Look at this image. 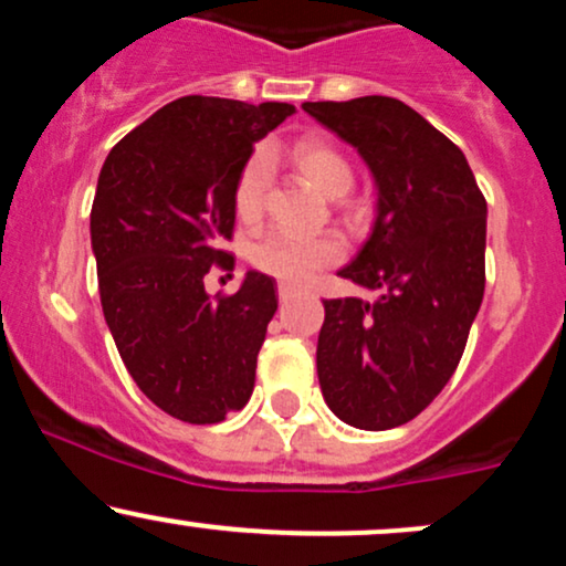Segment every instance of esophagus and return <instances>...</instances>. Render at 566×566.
<instances>
[{
    "label": "esophagus",
    "mask_w": 566,
    "mask_h": 566,
    "mask_svg": "<svg viewBox=\"0 0 566 566\" xmlns=\"http://www.w3.org/2000/svg\"><path fill=\"white\" fill-rule=\"evenodd\" d=\"M276 292H279V301L282 303H287V301H292V297H295V287H292V284H279L276 287Z\"/></svg>",
    "instance_id": "34e87169"
}]
</instances>
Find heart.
Here are the masks:
<instances>
[{
    "instance_id": "1",
    "label": "heart",
    "mask_w": 566,
    "mask_h": 566,
    "mask_svg": "<svg viewBox=\"0 0 566 566\" xmlns=\"http://www.w3.org/2000/svg\"><path fill=\"white\" fill-rule=\"evenodd\" d=\"M292 161L305 178L327 197H343L354 186V167L335 146L319 138H303L292 146ZM271 170H274V151H255L239 170L233 184V207L239 218H261L269 193ZM343 258V242L335 233L319 237H301L284 229L265 231L250 247V263L263 274L282 279V282L303 284L322 269Z\"/></svg>"
}]
</instances>
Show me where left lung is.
<instances>
[{
  "instance_id": "1",
  "label": "left lung",
  "mask_w": 566,
  "mask_h": 566,
  "mask_svg": "<svg viewBox=\"0 0 566 566\" xmlns=\"http://www.w3.org/2000/svg\"><path fill=\"white\" fill-rule=\"evenodd\" d=\"M350 143L378 184V218L337 271L375 301H324L316 369L343 423L386 431L418 418L460 365L484 297L486 199L454 143L386 95L303 103Z\"/></svg>"
}]
</instances>
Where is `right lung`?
Returning <instances> with one entry per match:
<instances>
[{
    "label": "right lung",
    "mask_w": 566,
    "mask_h": 566,
    "mask_svg": "<svg viewBox=\"0 0 566 566\" xmlns=\"http://www.w3.org/2000/svg\"><path fill=\"white\" fill-rule=\"evenodd\" d=\"M292 112L186 95L103 161L90 212L103 316L140 391L184 423H220L255 388L276 282L250 271L233 295L210 297L205 276L233 269V184Z\"/></svg>",
    "instance_id": "obj_1"
}]
</instances>
